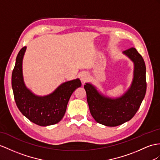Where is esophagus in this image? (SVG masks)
<instances>
[{"label":"esophagus","mask_w":160,"mask_h":160,"mask_svg":"<svg viewBox=\"0 0 160 160\" xmlns=\"http://www.w3.org/2000/svg\"><path fill=\"white\" fill-rule=\"evenodd\" d=\"M81 81H83V82H85V81H86L88 79V78H89V75L88 73H86V72H82L81 74Z\"/></svg>","instance_id":"obj_1"}]
</instances>
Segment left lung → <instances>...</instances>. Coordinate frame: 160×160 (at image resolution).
Masks as SVG:
<instances>
[{"instance_id":"left-lung-1","label":"left lung","mask_w":160,"mask_h":160,"mask_svg":"<svg viewBox=\"0 0 160 160\" xmlns=\"http://www.w3.org/2000/svg\"><path fill=\"white\" fill-rule=\"evenodd\" d=\"M123 53L134 64L133 80L123 95L117 98H108L100 93L93 85H84L92 116L96 122L106 126H118L130 120L138 110L146 93V67L142 57L134 48Z\"/></svg>"}]
</instances>
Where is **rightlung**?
I'll return each instance as SVG.
<instances>
[{
  "label": "right lung",
  "instance_id": "obj_1",
  "mask_svg": "<svg viewBox=\"0 0 160 160\" xmlns=\"http://www.w3.org/2000/svg\"><path fill=\"white\" fill-rule=\"evenodd\" d=\"M26 49L24 47L19 52L11 77L15 103L30 122L41 126L53 125L63 118L70 97L77 88L81 87V83L76 79L61 84L48 96L34 94L26 87L23 79L22 60Z\"/></svg>",
  "mask_w": 160,
  "mask_h": 160
}]
</instances>
